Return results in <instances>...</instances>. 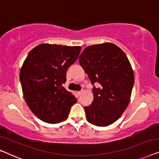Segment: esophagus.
Returning <instances> with one entry per match:
<instances>
[{"mask_svg":"<svg viewBox=\"0 0 159 159\" xmlns=\"http://www.w3.org/2000/svg\"><path fill=\"white\" fill-rule=\"evenodd\" d=\"M82 93H83V91H78L77 92V93H78V95L79 96H80L82 94Z\"/></svg>","mask_w":159,"mask_h":159,"instance_id":"obj_1","label":"esophagus"}]
</instances>
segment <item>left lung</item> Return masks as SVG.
Listing matches in <instances>:
<instances>
[{
    "instance_id": "obj_1",
    "label": "left lung",
    "mask_w": 159,
    "mask_h": 159,
    "mask_svg": "<svg viewBox=\"0 0 159 159\" xmlns=\"http://www.w3.org/2000/svg\"><path fill=\"white\" fill-rule=\"evenodd\" d=\"M79 63L93 85V102L84 107L87 120L99 127L112 124L130 100L135 79L128 58L119 47L106 42L86 47ZM95 82L99 88L94 86Z\"/></svg>"
}]
</instances>
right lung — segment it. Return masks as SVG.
I'll use <instances>...</instances> for the list:
<instances>
[{"label":"right lung","instance_id":"obj_1","mask_svg":"<svg viewBox=\"0 0 159 159\" xmlns=\"http://www.w3.org/2000/svg\"><path fill=\"white\" fill-rule=\"evenodd\" d=\"M81 48L41 44L29 52L20 70L24 99L31 111L47 123L66 120L76 98L62 86L66 72Z\"/></svg>","mask_w":159,"mask_h":159}]
</instances>
